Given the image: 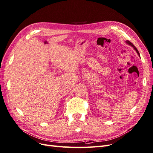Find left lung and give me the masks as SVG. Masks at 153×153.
I'll return each instance as SVG.
<instances>
[{"label":"left lung","instance_id":"8db88e82","mask_svg":"<svg viewBox=\"0 0 153 153\" xmlns=\"http://www.w3.org/2000/svg\"><path fill=\"white\" fill-rule=\"evenodd\" d=\"M126 43H128V44H129V45H130L131 46V47H133V48H134V49H135V50H136V52H137V53L138 54V55H139V56H140V53H139V52H138V50L137 49V48L135 47V46H134L133 45V43H131L130 42V41H126Z\"/></svg>","mask_w":153,"mask_h":153}]
</instances>
